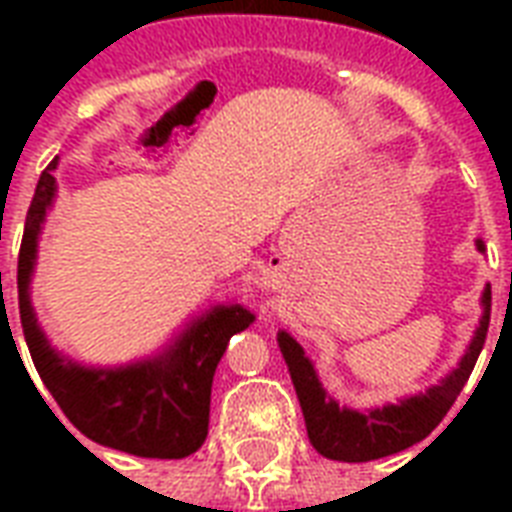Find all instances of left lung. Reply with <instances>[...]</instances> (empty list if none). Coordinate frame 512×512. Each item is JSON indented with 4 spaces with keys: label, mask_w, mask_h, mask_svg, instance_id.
I'll return each mask as SVG.
<instances>
[{
    "label": "left lung",
    "mask_w": 512,
    "mask_h": 512,
    "mask_svg": "<svg viewBox=\"0 0 512 512\" xmlns=\"http://www.w3.org/2000/svg\"><path fill=\"white\" fill-rule=\"evenodd\" d=\"M478 249L484 252L481 241H478ZM481 303H484V316L457 369L420 396L404 398L398 404H388L372 412H353L345 406L340 409L335 398H329L327 390L321 388L316 369L305 358V350L287 332H279V348L295 382L313 449L324 454L327 460L369 462L404 452L409 446L420 444L422 438H428L452 409L481 356L486 332H489V313H492V289L489 287Z\"/></svg>",
    "instance_id": "obj_1"
}]
</instances>
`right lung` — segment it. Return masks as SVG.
<instances>
[{"label":"right lung","instance_id":"right-lung-1","mask_svg":"<svg viewBox=\"0 0 512 512\" xmlns=\"http://www.w3.org/2000/svg\"><path fill=\"white\" fill-rule=\"evenodd\" d=\"M55 167L58 159L47 164L36 183L18 255L20 327L36 372L71 425L95 444L154 460L188 457L207 438L217 361L228 340L255 316L241 305H217L191 321L162 356L119 369H84L55 353L36 324L28 297L36 239L55 199Z\"/></svg>","mask_w":512,"mask_h":512}]
</instances>
